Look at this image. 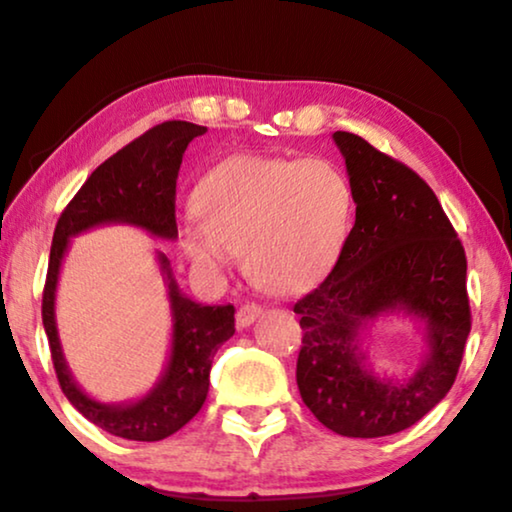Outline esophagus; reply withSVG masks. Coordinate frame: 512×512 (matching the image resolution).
Here are the masks:
<instances>
[{
	"label": "esophagus",
	"mask_w": 512,
	"mask_h": 512,
	"mask_svg": "<svg viewBox=\"0 0 512 512\" xmlns=\"http://www.w3.org/2000/svg\"><path fill=\"white\" fill-rule=\"evenodd\" d=\"M259 315H262V305L243 303L241 308L236 310V326H239V329H246V326L253 324Z\"/></svg>",
	"instance_id": "obj_1"
}]
</instances>
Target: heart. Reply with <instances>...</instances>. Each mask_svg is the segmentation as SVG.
Returning <instances> with one entry per match:
<instances>
[{
	"mask_svg": "<svg viewBox=\"0 0 512 512\" xmlns=\"http://www.w3.org/2000/svg\"><path fill=\"white\" fill-rule=\"evenodd\" d=\"M200 218L181 227V248L207 271H230L246 255L248 276L273 294L322 280L345 246L354 193L322 158L234 156L197 186Z\"/></svg>",
	"mask_w": 512,
	"mask_h": 512,
	"instance_id": "obj_1",
	"label": "heart"
}]
</instances>
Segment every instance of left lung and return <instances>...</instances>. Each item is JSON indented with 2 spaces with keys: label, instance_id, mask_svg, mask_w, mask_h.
Masks as SVG:
<instances>
[{
  "label": "left lung",
  "instance_id": "8db88e82",
  "mask_svg": "<svg viewBox=\"0 0 512 512\" xmlns=\"http://www.w3.org/2000/svg\"><path fill=\"white\" fill-rule=\"evenodd\" d=\"M356 223L333 271L294 303L303 345L296 384L315 418L342 437L375 439L411 427L446 398L471 331L467 255L434 190L363 137L335 131ZM423 318L431 352L404 382L364 368L357 335L384 311Z\"/></svg>",
  "mask_w": 512,
  "mask_h": 512
}]
</instances>
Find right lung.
<instances>
[{"label": "right lung", "mask_w": 512, "mask_h": 512, "mask_svg": "<svg viewBox=\"0 0 512 512\" xmlns=\"http://www.w3.org/2000/svg\"><path fill=\"white\" fill-rule=\"evenodd\" d=\"M207 126L190 121H163L135 137L91 172L57 220L52 236L48 276L43 287V329L50 342L52 365L68 402L82 416L114 437L160 441L181 430L202 409L209 393L211 363L218 347L234 335V305H202L179 292L167 257L158 262L170 287L172 352L158 384L131 404L91 400L75 384L61 354L55 324V292L59 266L71 236L105 223L137 225L160 239L177 236V177L183 151Z\"/></svg>", "instance_id": "add662e5"}]
</instances>
